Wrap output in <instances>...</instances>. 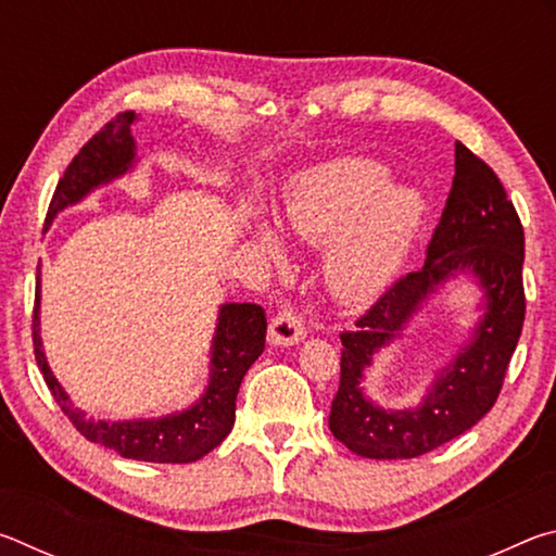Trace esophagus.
Returning a JSON list of instances; mask_svg holds the SVG:
<instances>
[{
  "instance_id": "1",
  "label": "esophagus",
  "mask_w": 556,
  "mask_h": 556,
  "mask_svg": "<svg viewBox=\"0 0 556 556\" xmlns=\"http://www.w3.org/2000/svg\"><path fill=\"white\" fill-rule=\"evenodd\" d=\"M304 336H306V328L291 308H281V312L269 321L267 338L271 345H294Z\"/></svg>"
}]
</instances>
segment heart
I'll return each instance as SVG.
<instances>
[{
  "mask_svg": "<svg viewBox=\"0 0 556 556\" xmlns=\"http://www.w3.org/2000/svg\"><path fill=\"white\" fill-rule=\"evenodd\" d=\"M291 230L306 242H331L324 257L328 291L363 304L392 285L421 223V201L392 188L388 168L370 159H338L306 174L289 199ZM275 248V232L262 235Z\"/></svg>",
  "mask_w": 556,
  "mask_h": 556,
  "instance_id": "heart-1",
  "label": "heart"
}]
</instances>
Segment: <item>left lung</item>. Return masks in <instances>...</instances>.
Here are the masks:
<instances>
[{
  "label": "left lung",
  "instance_id": "8db88e82",
  "mask_svg": "<svg viewBox=\"0 0 556 556\" xmlns=\"http://www.w3.org/2000/svg\"><path fill=\"white\" fill-rule=\"evenodd\" d=\"M525 230L501 178L456 142V174L431 235L425 267L400 277L341 333V384L331 404L333 437L365 458H417L456 439L493 409L525 321ZM458 270L484 289L486 312L471 343L438 374L414 410H384L362 394V370Z\"/></svg>",
  "mask_w": 556,
  "mask_h": 556
}]
</instances>
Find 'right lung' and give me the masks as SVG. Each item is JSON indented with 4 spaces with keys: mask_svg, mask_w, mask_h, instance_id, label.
Here are the masks:
<instances>
[{
    "mask_svg": "<svg viewBox=\"0 0 556 556\" xmlns=\"http://www.w3.org/2000/svg\"><path fill=\"white\" fill-rule=\"evenodd\" d=\"M137 119L135 112H119L98 135L83 144L73 162L65 168L55 186L53 199L46 213V228L63 208L86 199V195L108 184L112 178L127 174L135 166V139L129 125ZM39 301L41 285L36 287L34 301V355L49 384L53 400L61 412L73 421V427L92 444L117 451L122 458L149 460V464H191L211 454L220 441L230 434L235 421V400L240 382L250 365L265 351L267 316L257 304H223L211 345V380L203 397L191 407L162 419H131V421H102L86 419V414L73 407L68 394L46 363L39 336Z\"/></svg>",
    "mask_w": 556,
    "mask_h": 556,
    "instance_id": "right-lung-1",
    "label": "right lung"
}]
</instances>
